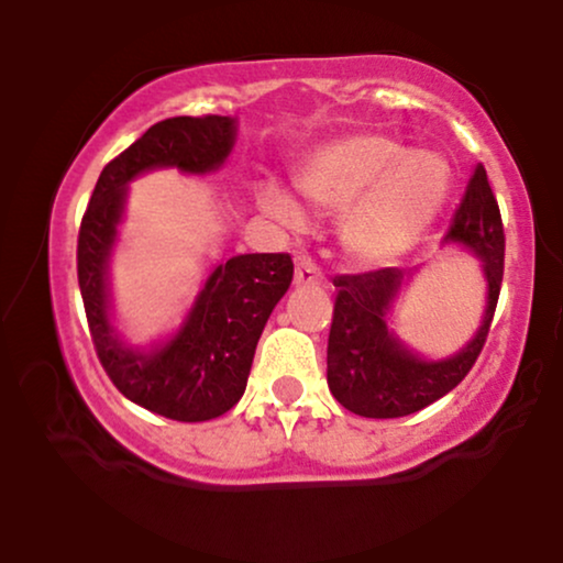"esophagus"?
<instances>
[{"mask_svg": "<svg viewBox=\"0 0 563 563\" xmlns=\"http://www.w3.org/2000/svg\"><path fill=\"white\" fill-rule=\"evenodd\" d=\"M296 286H322L325 283V275H322L320 264L312 260V256H299L296 260V273H294Z\"/></svg>", "mask_w": 563, "mask_h": 563, "instance_id": "obj_1", "label": "esophagus"}]
</instances>
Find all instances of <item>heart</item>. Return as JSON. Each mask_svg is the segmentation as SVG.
Segmentation results:
<instances>
[{
	"instance_id": "1",
	"label": "heart",
	"mask_w": 563,
	"mask_h": 563,
	"mask_svg": "<svg viewBox=\"0 0 563 563\" xmlns=\"http://www.w3.org/2000/svg\"><path fill=\"white\" fill-rule=\"evenodd\" d=\"M301 192L328 211H346L344 243L360 262L384 264L421 238L450 190V166L389 134L363 132L320 147L299 169ZM262 203L283 222H301L286 190L264 185Z\"/></svg>"
}]
</instances>
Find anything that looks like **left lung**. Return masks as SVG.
Segmentation results:
<instances>
[{
  "mask_svg": "<svg viewBox=\"0 0 563 563\" xmlns=\"http://www.w3.org/2000/svg\"><path fill=\"white\" fill-rule=\"evenodd\" d=\"M450 241L468 245L484 264L489 283L487 309L479 333L455 357L423 363L399 344L386 328L402 269L380 267L357 275H335L333 322L328 333V386L346 410L363 418H402L423 410L455 389L479 360L493 325L506 260V232L487 172L474 166L450 219Z\"/></svg>",
  "mask_w": 563,
  "mask_h": 563,
  "instance_id": "8db88e82",
  "label": "left lung"
}]
</instances>
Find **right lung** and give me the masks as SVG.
Here are the masks:
<instances>
[{
    "mask_svg": "<svg viewBox=\"0 0 563 563\" xmlns=\"http://www.w3.org/2000/svg\"><path fill=\"white\" fill-rule=\"evenodd\" d=\"M232 140L235 121L228 115L158 121L106 164L81 217L76 273L97 360L126 399L172 421H211L243 397L256 341L294 280V260L290 254H243L219 264L183 331L153 354L115 339L108 322L106 262L129 179L153 166L211 172L228 158Z\"/></svg>",
    "mask_w": 563,
    "mask_h": 563,
    "instance_id": "1",
    "label": "right lung"
}]
</instances>
